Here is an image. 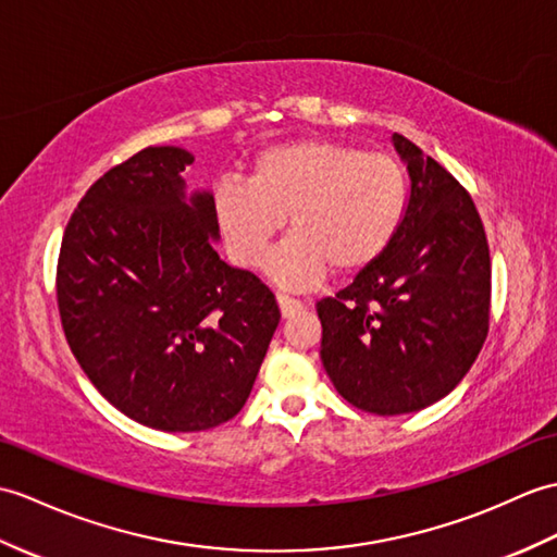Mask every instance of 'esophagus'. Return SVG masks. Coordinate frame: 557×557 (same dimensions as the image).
I'll use <instances>...</instances> for the list:
<instances>
[{"mask_svg": "<svg viewBox=\"0 0 557 557\" xmlns=\"http://www.w3.org/2000/svg\"><path fill=\"white\" fill-rule=\"evenodd\" d=\"M277 306H280V313L284 320L296 315L304 308L301 301H296V299H292V296H284V294H277Z\"/></svg>", "mask_w": 557, "mask_h": 557, "instance_id": "esophagus-1", "label": "esophagus"}]
</instances>
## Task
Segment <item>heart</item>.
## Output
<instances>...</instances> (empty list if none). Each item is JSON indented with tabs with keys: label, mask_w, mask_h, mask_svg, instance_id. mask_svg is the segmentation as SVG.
Instances as JSON below:
<instances>
[{
	"label": "heart",
	"mask_w": 557,
	"mask_h": 557,
	"mask_svg": "<svg viewBox=\"0 0 557 557\" xmlns=\"http://www.w3.org/2000/svg\"><path fill=\"white\" fill-rule=\"evenodd\" d=\"M410 209L406 165L337 139H294L263 149L247 183L220 180L213 213L232 261L256 268L287 225L292 237L270 256L268 275L287 289H315L330 270L356 277L394 247Z\"/></svg>",
	"instance_id": "obj_1"
}]
</instances>
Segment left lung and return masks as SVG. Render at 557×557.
Segmentation results:
<instances>
[{
    "label": "left lung",
    "mask_w": 557,
    "mask_h": 557,
    "mask_svg": "<svg viewBox=\"0 0 557 557\" xmlns=\"http://www.w3.org/2000/svg\"><path fill=\"white\" fill-rule=\"evenodd\" d=\"M410 209L377 265L318 301L320 358L348 404L404 416L458 386L488 332L491 258L472 197L404 135Z\"/></svg>",
    "instance_id": "1"
}]
</instances>
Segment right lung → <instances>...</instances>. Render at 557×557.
I'll use <instances>...</instances> for the list:
<instances>
[{
  "label": "right lung",
  "mask_w": 557,
  "mask_h": 557,
  "mask_svg": "<svg viewBox=\"0 0 557 557\" xmlns=\"http://www.w3.org/2000/svg\"><path fill=\"white\" fill-rule=\"evenodd\" d=\"M180 147L113 165L63 232L57 301L77 363L123 416L201 432L247 404L280 322L273 292L220 261L211 191Z\"/></svg>",
  "instance_id": "add662e5"
}]
</instances>
